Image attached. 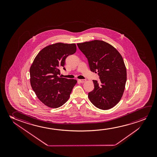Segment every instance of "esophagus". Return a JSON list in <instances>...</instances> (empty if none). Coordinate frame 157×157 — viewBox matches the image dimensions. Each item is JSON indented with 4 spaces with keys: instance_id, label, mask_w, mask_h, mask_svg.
<instances>
[{
    "instance_id": "1",
    "label": "esophagus",
    "mask_w": 157,
    "mask_h": 157,
    "mask_svg": "<svg viewBox=\"0 0 157 157\" xmlns=\"http://www.w3.org/2000/svg\"><path fill=\"white\" fill-rule=\"evenodd\" d=\"M79 82L81 83H84L85 82H86V80L84 79H79Z\"/></svg>"
}]
</instances>
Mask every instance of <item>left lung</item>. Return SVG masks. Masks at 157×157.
Returning a JSON list of instances; mask_svg holds the SVG:
<instances>
[{
	"label": "left lung",
	"instance_id": "obj_1",
	"mask_svg": "<svg viewBox=\"0 0 157 157\" xmlns=\"http://www.w3.org/2000/svg\"><path fill=\"white\" fill-rule=\"evenodd\" d=\"M88 59L90 71L98 73L100 82L93 80L94 90L88 98L100 109H109L120 101L127 82V69L122 57L115 48L100 40L77 43Z\"/></svg>",
	"mask_w": 157,
	"mask_h": 157
}]
</instances>
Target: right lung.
Returning a JSON list of instances; mask_svg holds the SVG:
<instances>
[{
    "instance_id": "1",
    "label": "right lung",
    "mask_w": 157,
    "mask_h": 157,
    "mask_svg": "<svg viewBox=\"0 0 157 157\" xmlns=\"http://www.w3.org/2000/svg\"><path fill=\"white\" fill-rule=\"evenodd\" d=\"M76 50L75 43L48 45L39 52L30 67L31 86L38 99L49 107L57 108L63 105L77 82L76 80L59 76L65 59ZM63 69L65 70V67Z\"/></svg>"
}]
</instances>
